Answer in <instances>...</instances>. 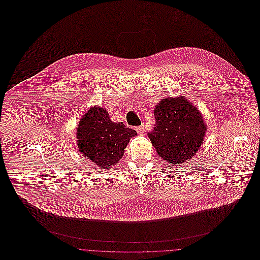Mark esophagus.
<instances>
[{
	"label": "esophagus",
	"mask_w": 260,
	"mask_h": 260,
	"mask_svg": "<svg viewBox=\"0 0 260 260\" xmlns=\"http://www.w3.org/2000/svg\"><path fill=\"white\" fill-rule=\"evenodd\" d=\"M136 131L139 135H143L144 133V126H139V127H136Z\"/></svg>",
	"instance_id": "1"
}]
</instances>
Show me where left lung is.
<instances>
[{
  "instance_id": "left-lung-1",
  "label": "left lung",
  "mask_w": 260,
  "mask_h": 260,
  "mask_svg": "<svg viewBox=\"0 0 260 260\" xmlns=\"http://www.w3.org/2000/svg\"><path fill=\"white\" fill-rule=\"evenodd\" d=\"M155 127L148 133L158 155L171 164L191 159L200 148L206 125L184 96L162 99L154 109Z\"/></svg>"
}]
</instances>
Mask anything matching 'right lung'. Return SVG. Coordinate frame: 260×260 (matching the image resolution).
I'll list each match as a JSON object with an SVG mask.
<instances>
[{"mask_svg":"<svg viewBox=\"0 0 260 260\" xmlns=\"http://www.w3.org/2000/svg\"><path fill=\"white\" fill-rule=\"evenodd\" d=\"M136 135L135 130L122 122H112L106 109L94 106L80 119L77 144L84 157L101 169H109L122 158L124 149Z\"/></svg>","mask_w":260,"mask_h":260,"instance_id":"obj_1","label":"right lung"}]
</instances>
